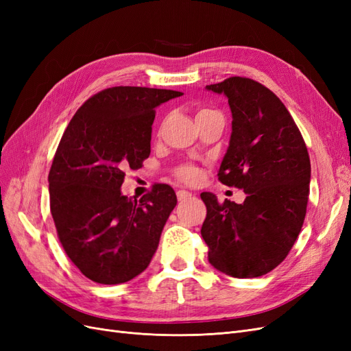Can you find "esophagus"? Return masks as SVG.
Here are the masks:
<instances>
[{
	"label": "esophagus",
	"instance_id": "1",
	"mask_svg": "<svg viewBox=\"0 0 351 351\" xmlns=\"http://www.w3.org/2000/svg\"><path fill=\"white\" fill-rule=\"evenodd\" d=\"M189 197H192V193L187 192V190H178V192H177V199L178 200H186Z\"/></svg>",
	"mask_w": 351,
	"mask_h": 351
}]
</instances>
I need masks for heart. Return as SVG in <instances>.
Wrapping results in <instances>:
<instances>
[{"label": "heart", "instance_id": "b5f03b06", "mask_svg": "<svg viewBox=\"0 0 351 351\" xmlns=\"http://www.w3.org/2000/svg\"><path fill=\"white\" fill-rule=\"evenodd\" d=\"M209 112H214V110H209V108H200L197 111V115L196 117H200V115H205V114H209ZM176 176L182 180V182H186V183H193L197 180L199 177V171L197 168L192 164H183L180 165L177 168L176 171Z\"/></svg>", "mask_w": 351, "mask_h": 351}]
</instances>
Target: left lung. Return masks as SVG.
Here are the masks:
<instances>
[{
  "mask_svg": "<svg viewBox=\"0 0 351 351\" xmlns=\"http://www.w3.org/2000/svg\"><path fill=\"white\" fill-rule=\"evenodd\" d=\"M206 89L224 93L232 132L218 180L243 189V204L200 193V234L214 268L234 278L271 272L300 234L309 200L311 159L299 127L281 99L259 82L228 77Z\"/></svg>",
  "mask_w": 351,
  "mask_h": 351,
  "instance_id": "obj_1",
  "label": "left lung"
}]
</instances>
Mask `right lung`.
Returning a JSON list of instances; mask_svg holds the SVG:
<instances>
[{
	"label": "right lung",
	"mask_w": 351,
	"mask_h": 351,
	"mask_svg": "<svg viewBox=\"0 0 351 351\" xmlns=\"http://www.w3.org/2000/svg\"><path fill=\"white\" fill-rule=\"evenodd\" d=\"M182 92L114 86L74 114L49 169V206L62 249L98 284L130 281L149 265L177 205L171 186L139 200L121 195L127 169L151 154L155 108Z\"/></svg>",
	"instance_id": "right-lung-1"
}]
</instances>
